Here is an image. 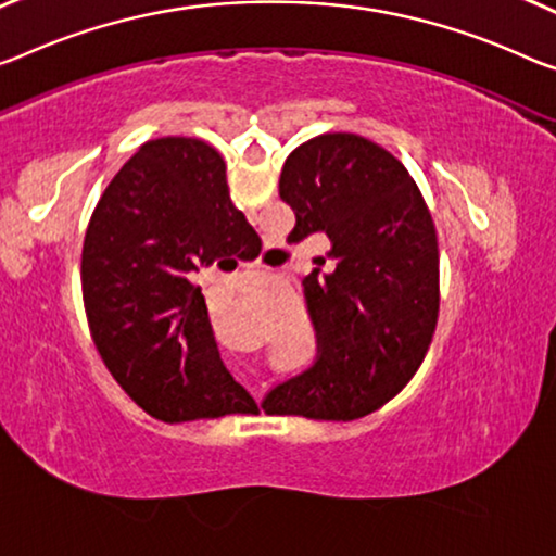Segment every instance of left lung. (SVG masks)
<instances>
[{"mask_svg":"<svg viewBox=\"0 0 556 556\" xmlns=\"http://www.w3.org/2000/svg\"><path fill=\"white\" fill-rule=\"evenodd\" d=\"M280 199L290 241L326 233L330 251L303 278L318 353L263 397L273 415L355 420L405 388L440 311L438 236L407 168L355 134H323L286 159Z\"/></svg>","mask_w":556,"mask_h":556,"instance_id":"obj_1","label":"left lung"}]
</instances>
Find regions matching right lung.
Wrapping results in <instances>:
<instances>
[{"label":"right lung","instance_id":"right-lung-1","mask_svg":"<svg viewBox=\"0 0 556 556\" xmlns=\"http://www.w3.org/2000/svg\"><path fill=\"white\" fill-rule=\"evenodd\" d=\"M251 230L224 159L184 136L143 143L91 213L81 251L91 338L118 386L159 420L258 409L220 361L193 283L201 268L236 266Z\"/></svg>","mask_w":556,"mask_h":556}]
</instances>
